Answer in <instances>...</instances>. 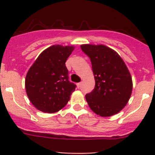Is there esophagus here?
I'll return each mask as SVG.
<instances>
[{
  "instance_id": "34e87169",
  "label": "esophagus",
  "mask_w": 155,
  "mask_h": 155,
  "mask_svg": "<svg viewBox=\"0 0 155 155\" xmlns=\"http://www.w3.org/2000/svg\"><path fill=\"white\" fill-rule=\"evenodd\" d=\"M81 82L80 83H78V84H77V86H78V88L81 87Z\"/></svg>"
}]
</instances>
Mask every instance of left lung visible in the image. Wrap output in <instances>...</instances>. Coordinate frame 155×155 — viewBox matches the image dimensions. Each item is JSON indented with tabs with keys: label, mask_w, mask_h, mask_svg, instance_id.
Listing matches in <instances>:
<instances>
[{
	"label": "left lung",
	"mask_w": 155,
	"mask_h": 155,
	"mask_svg": "<svg viewBox=\"0 0 155 155\" xmlns=\"http://www.w3.org/2000/svg\"><path fill=\"white\" fill-rule=\"evenodd\" d=\"M82 51L89 57L95 86L85 95L94 113L111 116L124 109L130 98L133 82L125 63L118 53L104 45L84 44Z\"/></svg>",
	"instance_id": "obj_1"
}]
</instances>
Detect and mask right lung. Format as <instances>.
<instances>
[{"label": "right lung", "instance_id": "obj_1", "mask_svg": "<svg viewBox=\"0 0 155 155\" xmlns=\"http://www.w3.org/2000/svg\"><path fill=\"white\" fill-rule=\"evenodd\" d=\"M74 46L47 48L31 65L25 78V90L31 104L43 113H53L65 106L75 90L65 63Z\"/></svg>", "mask_w": 155, "mask_h": 155}]
</instances>
